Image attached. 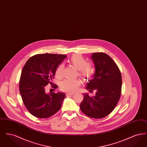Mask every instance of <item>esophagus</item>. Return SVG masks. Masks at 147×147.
<instances>
[{"instance_id":"obj_1","label":"esophagus","mask_w":147,"mask_h":147,"mask_svg":"<svg viewBox=\"0 0 147 147\" xmlns=\"http://www.w3.org/2000/svg\"><path fill=\"white\" fill-rule=\"evenodd\" d=\"M74 94V93H70V92H67V93L66 94L67 95H73Z\"/></svg>"}]
</instances>
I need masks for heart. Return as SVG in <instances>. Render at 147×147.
I'll list each match as a JSON object with an SVG mask.
<instances>
[{"label":"heart","mask_w":147,"mask_h":147,"mask_svg":"<svg viewBox=\"0 0 147 147\" xmlns=\"http://www.w3.org/2000/svg\"><path fill=\"white\" fill-rule=\"evenodd\" d=\"M69 63L79 71V76L84 80H89L91 78L94 74V69L90 65H89L84 57L80 55L76 54L71 57ZM64 65L60 64L56 70V76L60 79L63 76ZM80 85L79 80H65L63 81L60 88L62 90L68 92L73 93L77 91Z\"/></svg>","instance_id":"obj_1"}]
</instances>
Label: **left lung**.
<instances>
[{"mask_svg": "<svg viewBox=\"0 0 147 147\" xmlns=\"http://www.w3.org/2000/svg\"><path fill=\"white\" fill-rule=\"evenodd\" d=\"M91 59L95 65L92 79L88 80L86 89L96 90L94 96L83 94L80 105L82 112L94 119L107 116L115 108L121 96L122 77L120 70L112 58L102 52L94 53Z\"/></svg>", "mask_w": 147, "mask_h": 147, "instance_id": "obj_1", "label": "left lung"}]
</instances>
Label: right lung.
I'll return each mask as SVG.
<instances>
[{"instance_id": "1", "label": "right lung", "mask_w": 147, "mask_h": 147, "mask_svg": "<svg viewBox=\"0 0 147 147\" xmlns=\"http://www.w3.org/2000/svg\"><path fill=\"white\" fill-rule=\"evenodd\" d=\"M66 55L38 54L30 58L21 71L19 90L23 102L33 116L40 119L52 116L61 109L65 95L63 92H46L52 84L58 65ZM57 89L58 86H52Z\"/></svg>"}]
</instances>
